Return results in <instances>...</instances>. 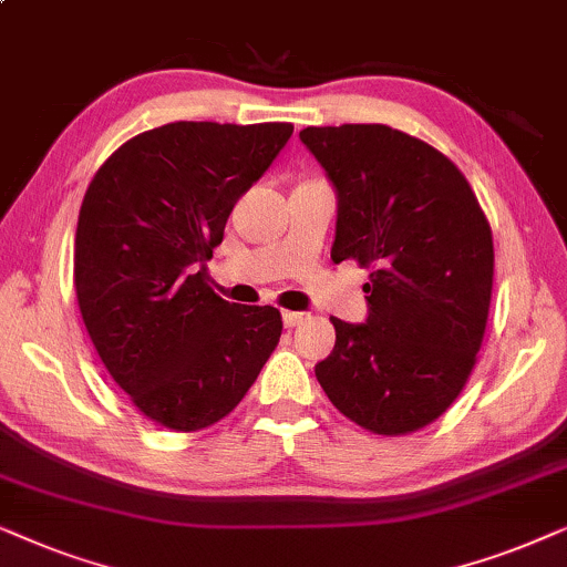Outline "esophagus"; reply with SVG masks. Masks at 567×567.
I'll list each match as a JSON object with an SVG mask.
<instances>
[{
	"mask_svg": "<svg viewBox=\"0 0 567 567\" xmlns=\"http://www.w3.org/2000/svg\"><path fill=\"white\" fill-rule=\"evenodd\" d=\"M308 319L306 313H298V311H282V321H285V327H298V323H303Z\"/></svg>",
	"mask_w": 567,
	"mask_h": 567,
	"instance_id": "esophagus-1",
	"label": "esophagus"
}]
</instances>
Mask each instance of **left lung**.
<instances>
[{
    "label": "left lung",
    "instance_id": "1",
    "mask_svg": "<svg viewBox=\"0 0 567 567\" xmlns=\"http://www.w3.org/2000/svg\"><path fill=\"white\" fill-rule=\"evenodd\" d=\"M303 145L337 188L331 261L371 269L368 321L331 319L316 365L329 402L362 430L430 425L470 381L493 296V230L464 173L386 124L308 126Z\"/></svg>",
    "mask_w": 567,
    "mask_h": 567
}]
</instances>
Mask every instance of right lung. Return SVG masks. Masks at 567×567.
I'll list each match as a JSON object with an SVG mask.
<instances>
[{
	"label": "right lung",
	"mask_w": 567,
	"mask_h": 567,
	"mask_svg": "<svg viewBox=\"0 0 567 567\" xmlns=\"http://www.w3.org/2000/svg\"><path fill=\"white\" fill-rule=\"evenodd\" d=\"M292 124L176 121L126 140L90 181L74 290L97 358L155 425L196 433L236 410L275 352L282 316L207 285L236 202Z\"/></svg>",
	"instance_id": "add662e5"
}]
</instances>
